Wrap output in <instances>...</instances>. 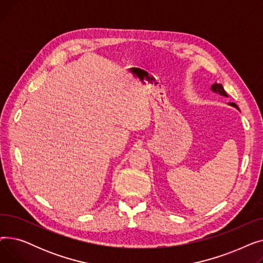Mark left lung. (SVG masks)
Returning <instances> with one entry per match:
<instances>
[{"label": "left lung", "instance_id": "obj_1", "mask_svg": "<svg viewBox=\"0 0 263 263\" xmlns=\"http://www.w3.org/2000/svg\"><path fill=\"white\" fill-rule=\"evenodd\" d=\"M211 90H212L213 92L219 93L220 96L228 97V95L226 93V91H225V89H224L223 85H222V84H219V83H214V84L211 86ZM229 105H231V106H233V107H236V108H238V109H239V107H238L236 104H234V103H229Z\"/></svg>", "mask_w": 263, "mask_h": 263}]
</instances>
